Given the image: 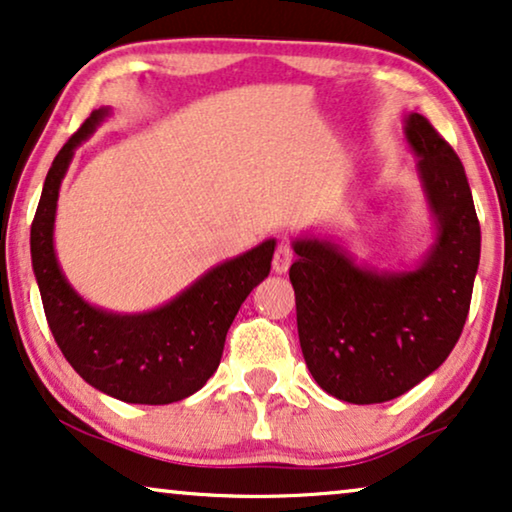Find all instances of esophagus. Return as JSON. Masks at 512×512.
I'll return each instance as SVG.
<instances>
[{
	"label": "esophagus",
	"instance_id": "esophagus-1",
	"mask_svg": "<svg viewBox=\"0 0 512 512\" xmlns=\"http://www.w3.org/2000/svg\"><path fill=\"white\" fill-rule=\"evenodd\" d=\"M293 263V249L291 244H277L275 249V256H272V270L277 272V275H282V272L289 270V265Z\"/></svg>",
	"mask_w": 512,
	"mask_h": 512
}]
</instances>
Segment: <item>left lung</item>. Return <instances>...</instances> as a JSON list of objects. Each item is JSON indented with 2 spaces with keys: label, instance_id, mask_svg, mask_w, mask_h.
I'll list each match as a JSON object with an SVG mask.
<instances>
[{
  "label": "left lung",
  "instance_id": "8db88e82",
  "mask_svg": "<svg viewBox=\"0 0 512 512\" xmlns=\"http://www.w3.org/2000/svg\"><path fill=\"white\" fill-rule=\"evenodd\" d=\"M405 137L436 219V242L415 270L359 268L328 240H296L289 279L298 338L326 394L370 405L429 377L464 331L480 263V223L464 165L422 114Z\"/></svg>",
  "mask_w": 512,
  "mask_h": 512
}]
</instances>
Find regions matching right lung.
Returning a JSON list of instances; mask_svg holds the SVG:
<instances>
[{"label":"right lung","instance_id":"add662e5","mask_svg":"<svg viewBox=\"0 0 512 512\" xmlns=\"http://www.w3.org/2000/svg\"><path fill=\"white\" fill-rule=\"evenodd\" d=\"M107 116V107L95 109L46 174L30 230L32 268L46 321L69 366L90 387L118 401L167 405L205 387L219 368L237 310L268 277L275 240L216 265L158 310L114 314L88 305L62 275L53 249V223L62 177L76 146Z\"/></svg>","mask_w":512,"mask_h":512}]
</instances>
